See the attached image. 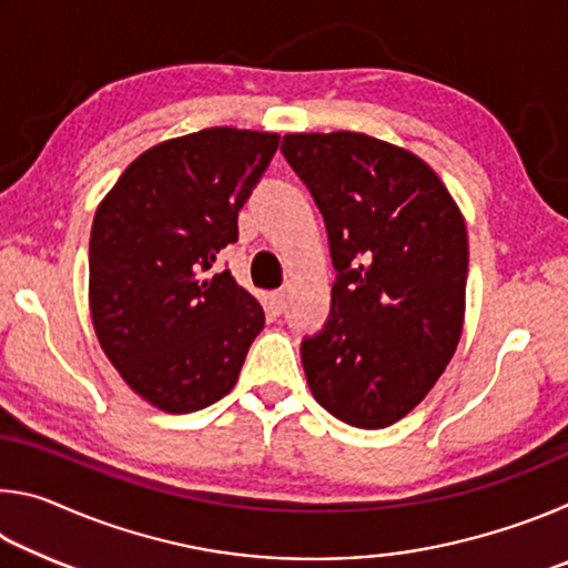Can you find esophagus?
<instances>
[{"instance_id":"34e87169","label":"esophagus","mask_w":568,"mask_h":568,"mask_svg":"<svg viewBox=\"0 0 568 568\" xmlns=\"http://www.w3.org/2000/svg\"><path fill=\"white\" fill-rule=\"evenodd\" d=\"M283 307H285V291H277L273 293V311L283 313Z\"/></svg>"}]
</instances>
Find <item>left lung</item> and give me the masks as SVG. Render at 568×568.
<instances>
[{
	"mask_svg": "<svg viewBox=\"0 0 568 568\" xmlns=\"http://www.w3.org/2000/svg\"><path fill=\"white\" fill-rule=\"evenodd\" d=\"M283 155L328 227L331 318L303 341L313 398L376 430L418 406L458 348L468 235L426 160L363 132H287Z\"/></svg>",
	"mask_w": 568,
	"mask_h": 568,
	"instance_id": "1",
	"label": "left lung"
}]
</instances>
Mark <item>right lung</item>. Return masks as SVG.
I'll use <instances>...</instances> for the list:
<instances>
[{
	"label": "right lung",
	"instance_id": "obj_1",
	"mask_svg": "<svg viewBox=\"0 0 568 568\" xmlns=\"http://www.w3.org/2000/svg\"><path fill=\"white\" fill-rule=\"evenodd\" d=\"M281 134L207 128L134 158L90 233V315L108 361L142 400L192 413L227 396L265 313L230 271L237 213Z\"/></svg>",
	"mask_w": 568,
	"mask_h": 568
}]
</instances>
